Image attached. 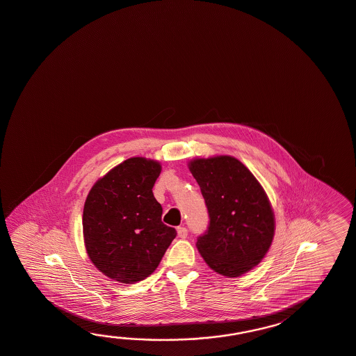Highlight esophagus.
Listing matches in <instances>:
<instances>
[{
	"instance_id": "obj_1",
	"label": "esophagus",
	"mask_w": 356,
	"mask_h": 356,
	"mask_svg": "<svg viewBox=\"0 0 356 356\" xmlns=\"http://www.w3.org/2000/svg\"><path fill=\"white\" fill-rule=\"evenodd\" d=\"M177 233H178V237H179V238H186L187 234H188V231H187L184 227H178V228H177Z\"/></svg>"
}]
</instances>
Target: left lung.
Instances as JSON below:
<instances>
[{"mask_svg":"<svg viewBox=\"0 0 356 356\" xmlns=\"http://www.w3.org/2000/svg\"><path fill=\"white\" fill-rule=\"evenodd\" d=\"M188 168L210 218L197 250L216 273L240 277L263 260L273 241V209L264 188L236 157L195 159Z\"/></svg>","mask_w":356,"mask_h":356,"instance_id":"left-lung-1","label":"left lung"}]
</instances>
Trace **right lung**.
<instances>
[{
    "label": "right lung",
    "mask_w": 356,
    "mask_h": 356,
    "mask_svg": "<svg viewBox=\"0 0 356 356\" xmlns=\"http://www.w3.org/2000/svg\"><path fill=\"white\" fill-rule=\"evenodd\" d=\"M159 161L131 157L93 184L83 209L87 254L101 273L136 283L154 273L177 232L152 193Z\"/></svg>",
    "instance_id": "obj_1"
}]
</instances>
